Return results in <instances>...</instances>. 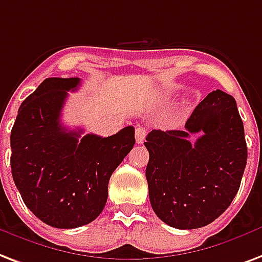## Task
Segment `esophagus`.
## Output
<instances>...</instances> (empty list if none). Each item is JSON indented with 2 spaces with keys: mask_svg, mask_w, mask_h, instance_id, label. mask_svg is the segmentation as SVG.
<instances>
[{
  "mask_svg": "<svg viewBox=\"0 0 262 262\" xmlns=\"http://www.w3.org/2000/svg\"><path fill=\"white\" fill-rule=\"evenodd\" d=\"M136 141L139 143V144H141L143 141H144L145 136H147V127L144 126H137L136 127Z\"/></svg>",
  "mask_w": 262,
  "mask_h": 262,
  "instance_id": "obj_1",
  "label": "esophagus"
}]
</instances>
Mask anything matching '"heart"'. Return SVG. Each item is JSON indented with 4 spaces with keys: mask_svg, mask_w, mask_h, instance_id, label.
Instances as JSON below:
<instances>
[{
    "mask_svg": "<svg viewBox=\"0 0 262 262\" xmlns=\"http://www.w3.org/2000/svg\"><path fill=\"white\" fill-rule=\"evenodd\" d=\"M183 104H184V105H187V104H188V100H187V99H184V100H183Z\"/></svg>",
    "mask_w": 262,
    "mask_h": 262,
    "instance_id": "b5f03b06",
    "label": "heart"
}]
</instances>
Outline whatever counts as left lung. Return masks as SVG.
I'll return each mask as SVG.
<instances>
[{"label":"left lung","mask_w":262,"mask_h":262,"mask_svg":"<svg viewBox=\"0 0 262 262\" xmlns=\"http://www.w3.org/2000/svg\"><path fill=\"white\" fill-rule=\"evenodd\" d=\"M203 136L193 145L191 134ZM144 145L149 202L163 223L195 229L223 214L241 187L247 145L236 101L213 91L196 105L184 130H151Z\"/></svg>","instance_id":"obj_1"}]
</instances>
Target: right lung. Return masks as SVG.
<instances>
[{
    "instance_id": "right-lung-1",
    "label": "right lung",
    "mask_w": 262,
    "mask_h": 262,
    "mask_svg": "<svg viewBox=\"0 0 262 262\" xmlns=\"http://www.w3.org/2000/svg\"><path fill=\"white\" fill-rule=\"evenodd\" d=\"M79 85V78H47L21 103L11 132L12 177L23 202L45 224L61 229L99 217L110 177L136 143L133 126L110 137H81L82 129L61 125L67 92Z\"/></svg>"
}]
</instances>
